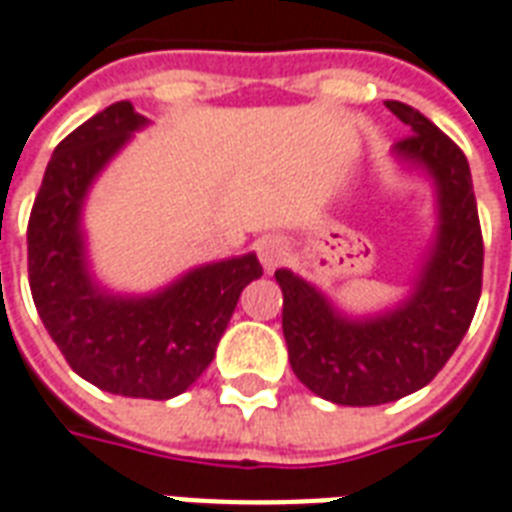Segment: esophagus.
<instances>
[{
	"label": "esophagus",
	"mask_w": 512,
	"mask_h": 512,
	"mask_svg": "<svg viewBox=\"0 0 512 512\" xmlns=\"http://www.w3.org/2000/svg\"><path fill=\"white\" fill-rule=\"evenodd\" d=\"M259 259L264 264V270H275L283 259H286V245L281 237H267L259 242Z\"/></svg>",
	"instance_id": "1"
}]
</instances>
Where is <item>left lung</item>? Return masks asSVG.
Returning <instances> with one entry per match:
<instances>
[{
    "label": "left lung",
    "instance_id": "obj_1",
    "mask_svg": "<svg viewBox=\"0 0 512 512\" xmlns=\"http://www.w3.org/2000/svg\"><path fill=\"white\" fill-rule=\"evenodd\" d=\"M387 108L412 130L395 152L434 174L442 212L439 242L412 300L382 319L346 322L313 286L275 272L292 371L311 393L341 406L390 404L425 387L458 349L483 289V231L466 155L417 108L398 100Z\"/></svg>",
    "mask_w": 512,
    "mask_h": 512
}]
</instances>
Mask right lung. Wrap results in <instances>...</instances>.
<instances>
[{
	"mask_svg": "<svg viewBox=\"0 0 512 512\" xmlns=\"http://www.w3.org/2000/svg\"><path fill=\"white\" fill-rule=\"evenodd\" d=\"M141 125L133 103L119 100L59 141L29 212L26 267L37 313L78 376L106 393L166 401L207 371L261 264L253 253L207 264L144 300L106 297L89 283L78 231L81 201Z\"/></svg>",
	"mask_w": 512,
	"mask_h": 512,
	"instance_id": "1",
	"label": "right lung"
}]
</instances>
